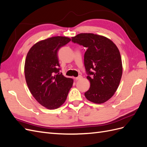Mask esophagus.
<instances>
[{"mask_svg":"<svg viewBox=\"0 0 147 147\" xmlns=\"http://www.w3.org/2000/svg\"><path fill=\"white\" fill-rule=\"evenodd\" d=\"M82 78V77L81 76V75H78V77H76L75 78V79L76 80H80V79H81Z\"/></svg>","mask_w":147,"mask_h":147,"instance_id":"obj_1","label":"esophagus"}]
</instances>
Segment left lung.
I'll return each instance as SVG.
<instances>
[{
	"mask_svg": "<svg viewBox=\"0 0 147 147\" xmlns=\"http://www.w3.org/2000/svg\"><path fill=\"white\" fill-rule=\"evenodd\" d=\"M72 41L87 48L84 64L91 85L84 96L93 103H104L116 92L122 77L118 48L109 38L92 33L79 34Z\"/></svg>",
	"mask_w": 147,
	"mask_h": 147,
	"instance_id": "8db88e82",
	"label": "left lung"
}]
</instances>
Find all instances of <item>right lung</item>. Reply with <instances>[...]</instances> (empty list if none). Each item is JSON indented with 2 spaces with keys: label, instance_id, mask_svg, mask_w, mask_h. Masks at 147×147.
<instances>
[{
  "label": "right lung",
  "instance_id": "right-lung-1",
  "mask_svg": "<svg viewBox=\"0 0 147 147\" xmlns=\"http://www.w3.org/2000/svg\"><path fill=\"white\" fill-rule=\"evenodd\" d=\"M70 40L63 36L48 38L35 43L26 56V83L35 100L48 109H56L63 105L72 86L73 79L59 74L57 56L59 49Z\"/></svg>",
  "mask_w": 147,
  "mask_h": 147
}]
</instances>
